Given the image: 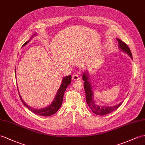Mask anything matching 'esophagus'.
<instances>
[{
  "mask_svg": "<svg viewBox=\"0 0 145 145\" xmlns=\"http://www.w3.org/2000/svg\"><path fill=\"white\" fill-rule=\"evenodd\" d=\"M79 79H80L79 76L76 75V74L73 75L72 77V80L73 81H76V80H79Z\"/></svg>",
  "mask_w": 145,
  "mask_h": 145,
  "instance_id": "1",
  "label": "esophagus"
}]
</instances>
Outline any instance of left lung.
Instances as JSON below:
<instances>
[{
  "label": "left lung",
  "mask_w": 145,
  "mask_h": 145,
  "mask_svg": "<svg viewBox=\"0 0 145 145\" xmlns=\"http://www.w3.org/2000/svg\"><path fill=\"white\" fill-rule=\"evenodd\" d=\"M117 40L118 41L119 48L120 50L129 55L130 57L132 59V53L130 52V48L127 46V45L124 43L123 42H122L121 39H117ZM87 73V71L84 72L82 75V79L84 81V87L85 91H86V98L87 103L89 105V106L90 107L91 110L92 111L93 113L100 116H104L110 113V112L115 111L116 109H117L120 106L122 105V101L115 106H100L95 103V101H94L92 87H91V86L90 84V80L89 79V75H88Z\"/></svg>",
  "instance_id": "obj_1"
}]
</instances>
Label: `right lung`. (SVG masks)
<instances>
[{
    "mask_svg": "<svg viewBox=\"0 0 145 145\" xmlns=\"http://www.w3.org/2000/svg\"><path fill=\"white\" fill-rule=\"evenodd\" d=\"M37 34V33H34L33 36H31L30 38V39L29 40L26 41L25 43H24L22 47H24L26 45H27L30 40L33 39V37L35 36H36ZM15 75H16V69H15ZM71 76H65L64 78L63 79L62 82L61 84V86L59 87V89L56 93L55 97L54 98V100L51 103L50 105H48V106L45 107L44 108H42V109H34V108L31 107L30 106L27 105L25 102H24L23 100V98L21 97V95L19 93V95L20 97V99L23 102V105L25 106L26 108H27L28 109H29L31 111L34 112V114H36L37 115H39L42 116H50L53 114H54L56 113V112L58 111V109L60 108L61 106L62 105V102H63V96H64V93L65 92V90L67 89V87H68L69 85L71 84ZM19 91V90H18Z\"/></svg>",
    "mask_w": 145,
    "mask_h": 145,
    "instance_id": "obj_1",
    "label": "right lung"
}]
</instances>
